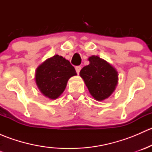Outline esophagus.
Segmentation results:
<instances>
[{
  "label": "esophagus",
  "mask_w": 152,
  "mask_h": 152,
  "mask_svg": "<svg viewBox=\"0 0 152 152\" xmlns=\"http://www.w3.org/2000/svg\"><path fill=\"white\" fill-rule=\"evenodd\" d=\"M75 69H76V73L79 74V72H80V70H81V69H82V67H81V66H76V67H75Z\"/></svg>",
  "instance_id": "esophagus-1"
}]
</instances>
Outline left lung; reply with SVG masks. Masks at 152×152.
Returning a JSON list of instances; mask_svg holds the SVG:
<instances>
[{"label": "left lung", "mask_w": 152, "mask_h": 152, "mask_svg": "<svg viewBox=\"0 0 152 152\" xmlns=\"http://www.w3.org/2000/svg\"><path fill=\"white\" fill-rule=\"evenodd\" d=\"M90 64L81 70L79 75L85 82L90 95L96 101L108 99L116 88L118 74L116 69L99 56L88 58Z\"/></svg>", "instance_id": "obj_1"}]
</instances>
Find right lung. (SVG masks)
Wrapping results in <instances>:
<instances>
[{
    "label": "right lung",
    "instance_id": "obj_1",
    "mask_svg": "<svg viewBox=\"0 0 152 152\" xmlns=\"http://www.w3.org/2000/svg\"><path fill=\"white\" fill-rule=\"evenodd\" d=\"M76 75L75 68L70 62L56 54L37 67L35 82L43 96L54 100L63 93L68 79Z\"/></svg>",
    "mask_w": 152,
    "mask_h": 152
}]
</instances>
